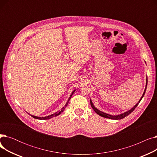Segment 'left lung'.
Returning a JSON list of instances; mask_svg holds the SVG:
<instances>
[{"instance_id": "left-lung-1", "label": "left lung", "mask_w": 157, "mask_h": 157, "mask_svg": "<svg viewBox=\"0 0 157 157\" xmlns=\"http://www.w3.org/2000/svg\"><path fill=\"white\" fill-rule=\"evenodd\" d=\"M147 78L146 77V87H145V89H144V93H143V94L141 98H140V100L139 101V102L133 107L132 108H131L130 110H128V111H126V112H125V113H121V114H118V115H111V114H109L105 113H104V112H102V111H101L100 110H98L97 108H96L94 106V104L92 103L91 99H90V104H91L92 108L95 111V112L97 114L99 115V116H101V117H104V118L111 119V120H121V119H122V118H123L126 117L127 116H128V115L130 114L132 112V111L135 109V108H136V107L138 105L139 103L140 102V101H141V99H142L143 97H144V94H145L146 90V86H147Z\"/></svg>"}]
</instances>
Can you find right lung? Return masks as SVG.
<instances>
[{"instance_id": "obj_1", "label": "right lung", "mask_w": 157, "mask_h": 157, "mask_svg": "<svg viewBox=\"0 0 157 157\" xmlns=\"http://www.w3.org/2000/svg\"><path fill=\"white\" fill-rule=\"evenodd\" d=\"M75 91H76V90H73L72 92V94H71V95H70V97H69V98H68V101H67V102H66V104H65V105H64V107H63V108H62L60 111H57V112H56V113H53V114H50V115H49V116H47V117H39L34 116V115H31V117H33L34 118L38 119V120H49V119H51V118H53V117H55L58 116V115H59L61 113H62V112L64 111L65 108H66V107H67V104H68V103H69V101H70V99L71 98V97L72 96L73 94L74 93V92H75Z\"/></svg>"}]
</instances>
